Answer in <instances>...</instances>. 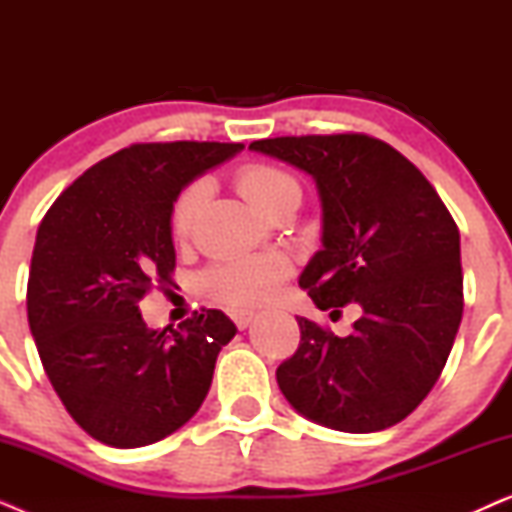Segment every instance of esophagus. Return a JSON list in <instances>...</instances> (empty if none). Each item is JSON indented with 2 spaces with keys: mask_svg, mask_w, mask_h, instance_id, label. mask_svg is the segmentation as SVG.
Returning <instances> with one entry per match:
<instances>
[{
  "mask_svg": "<svg viewBox=\"0 0 512 512\" xmlns=\"http://www.w3.org/2000/svg\"><path fill=\"white\" fill-rule=\"evenodd\" d=\"M230 319L235 321L237 328H247L254 321V312L249 310H230Z\"/></svg>",
  "mask_w": 512,
  "mask_h": 512,
  "instance_id": "obj_1",
  "label": "esophagus"
}]
</instances>
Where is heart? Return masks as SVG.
I'll return each instance as SVG.
<instances>
[{
	"label": "heart",
	"mask_w": 512,
	"mask_h": 512,
	"mask_svg": "<svg viewBox=\"0 0 512 512\" xmlns=\"http://www.w3.org/2000/svg\"><path fill=\"white\" fill-rule=\"evenodd\" d=\"M235 186L265 216H275L286 207L298 209L300 198H303V191H300V184L293 174L265 163L244 165L235 174ZM205 200V181H193L179 193L170 212V230L174 240L181 242L193 233ZM289 275L291 263L282 254L221 258L200 272L198 289L202 296L219 300L223 305L251 307L268 300Z\"/></svg>",
	"instance_id": "obj_1"
}]
</instances>
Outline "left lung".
<instances>
[{"label": "left lung", "mask_w": 512, "mask_h": 512, "mask_svg": "<svg viewBox=\"0 0 512 512\" xmlns=\"http://www.w3.org/2000/svg\"><path fill=\"white\" fill-rule=\"evenodd\" d=\"M249 149L317 181L324 247L300 286L319 310L361 307L347 338L296 317L300 345L277 368L279 389L328 429H389L433 389L457 338L464 312L457 223L424 174L382 139L275 137Z\"/></svg>", "instance_id": "8db88e82"}]
</instances>
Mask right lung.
<instances>
[{
  "mask_svg": "<svg viewBox=\"0 0 512 512\" xmlns=\"http://www.w3.org/2000/svg\"><path fill=\"white\" fill-rule=\"evenodd\" d=\"M242 144H132L65 188L39 223L27 321L74 422L111 447H142L205 401L216 356L237 333L221 310L151 331L139 300L172 284L170 212L181 188Z\"/></svg>",
  "mask_w": 512,
  "mask_h": 512,
  "instance_id": "obj_1",
  "label": "right lung"
}]
</instances>
